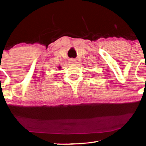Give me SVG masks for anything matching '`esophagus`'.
<instances>
[{"instance_id":"esophagus-1","label":"esophagus","mask_w":146,"mask_h":146,"mask_svg":"<svg viewBox=\"0 0 146 146\" xmlns=\"http://www.w3.org/2000/svg\"><path fill=\"white\" fill-rule=\"evenodd\" d=\"M70 61H71V63H76V59H75V58H71L70 59Z\"/></svg>"}]
</instances>
